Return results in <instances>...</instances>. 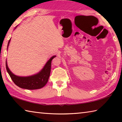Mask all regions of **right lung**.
Returning a JSON list of instances; mask_svg holds the SVG:
<instances>
[{
	"label": "right lung",
	"mask_w": 122,
	"mask_h": 122,
	"mask_svg": "<svg viewBox=\"0 0 122 122\" xmlns=\"http://www.w3.org/2000/svg\"><path fill=\"white\" fill-rule=\"evenodd\" d=\"M10 40H11V39H10L9 42H8L7 48L9 45ZM55 57L56 56L51 57L47 62L44 67L39 73L30 76L21 77V76H18L14 75L9 69L6 61V68L7 71L12 81L19 87L29 90L38 89L44 87L48 82L51 73V60Z\"/></svg>",
	"instance_id": "1"
}]
</instances>
